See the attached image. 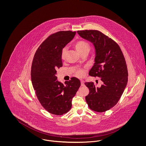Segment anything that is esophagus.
I'll return each instance as SVG.
<instances>
[{"instance_id": "esophagus-1", "label": "esophagus", "mask_w": 146, "mask_h": 146, "mask_svg": "<svg viewBox=\"0 0 146 146\" xmlns=\"http://www.w3.org/2000/svg\"><path fill=\"white\" fill-rule=\"evenodd\" d=\"M80 82H81V85L82 86H84V81L83 80H81Z\"/></svg>"}]
</instances>
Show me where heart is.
Listing matches in <instances>:
<instances>
[{
  "mask_svg": "<svg viewBox=\"0 0 146 146\" xmlns=\"http://www.w3.org/2000/svg\"><path fill=\"white\" fill-rule=\"evenodd\" d=\"M74 47L76 50L82 55L85 52H88L89 50V44L87 42L83 40H79L74 44ZM67 52V48H64L61 51V57L62 60H64L66 58ZM75 73L76 76L78 77H82L85 75V71L83 69H78L75 71Z\"/></svg>",
  "mask_w": 146,
  "mask_h": 146,
  "instance_id": "obj_1",
  "label": "heart"
}]
</instances>
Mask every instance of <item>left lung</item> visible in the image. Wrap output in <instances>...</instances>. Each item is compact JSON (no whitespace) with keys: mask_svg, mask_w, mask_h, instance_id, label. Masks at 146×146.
Listing matches in <instances>:
<instances>
[{"mask_svg":"<svg viewBox=\"0 0 146 146\" xmlns=\"http://www.w3.org/2000/svg\"><path fill=\"white\" fill-rule=\"evenodd\" d=\"M77 33L94 45L95 62L89 74L101 78L103 82L100 87H97L94 82L85 83L89 89L86 101L94 111H107L118 103L127 83L128 71L125 57L118 44L101 32L82 30Z\"/></svg>","mask_w":146,"mask_h":146,"instance_id":"8db88e82","label":"left lung"}]
</instances>
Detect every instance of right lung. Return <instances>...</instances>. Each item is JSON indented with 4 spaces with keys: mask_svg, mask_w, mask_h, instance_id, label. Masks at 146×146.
<instances>
[{
    "mask_svg": "<svg viewBox=\"0 0 146 146\" xmlns=\"http://www.w3.org/2000/svg\"><path fill=\"white\" fill-rule=\"evenodd\" d=\"M76 32L59 31L49 36L35 53L31 67V80L36 96L50 113L61 115L70 111L72 100L80 82L72 77L66 85L58 82L57 70L62 67L63 48L74 38Z\"/></svg>",
    "mask_w": 146,
    "mask_h": 146,
    "instance_id": "obj_1",
    "label": "right lung"
}]
</instances>
